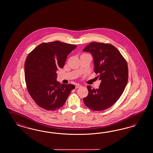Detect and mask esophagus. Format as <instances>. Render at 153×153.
<instances>
[{
  "instance_id": "1",
  "label": "esophagus",
  "mask_w": 153,
  "mask_h": 153,
  "mask_svg": "<svg viewBox=\"0 0 153 153\" xmlns=\"http://www.w3.org/2000/svg\"><path fill=\"white\" fill-rule=\"evenodd\" d=\"M81 86H82L81 85H80V84H76V85H75V89H78V88H80Z\"/></svg>"
}]
</instances>
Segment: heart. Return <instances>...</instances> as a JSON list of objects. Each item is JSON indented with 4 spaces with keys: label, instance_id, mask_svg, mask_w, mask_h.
<instances>
[{
    "label": "heart",
    "instance_id": "b5f03b06",
    "mask_svg": "<svg viewBox=\"0 0 153 153\" xmlns=\"http://www.w3.org/2000/svg\"><path fill=\"white\" fill-rule=\"evenodd\" d=\"M84 54H82V55H84Z\"/></svg>",
    "mask_w": 153,
    "mask_h": 153
}]
</instances>
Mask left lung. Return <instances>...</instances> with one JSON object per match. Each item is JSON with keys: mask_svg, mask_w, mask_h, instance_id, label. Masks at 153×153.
I'll return each mask as SVG.
<instances>
[{"mask_svg": "<svg viewBox=\"0 0 153 153\" xmlns=\"http://www.w3.org/2000/svg\"><path fill=\"white\" fill-rule=\"evenodd\" d=\"M83 51L89 52L94 60V71L101 80L98 89L88 85V95L83 100L95 111L107 109L121 97L128 80V68L126 59L111 44L91 42Z\"/></svg>", "mask_w": 153, "mask_h": 153, "instance_id": "left-lung-1", "label": "left lung"}]
</instances>
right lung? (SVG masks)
Returning a JSON list of instances; mask_svg holds the SVG:
<instances>
[{"label": "right lung", "instance_id": "add662e5", "mask_svg": "<svg viewBox=\"0 0 153 153\" xmlns=\"http://www.w3.org/2000/svg\"><path fill=\"white\" fill-rule=\"evenodd\" d=\"M76 45L55 41L40 44L31 51L24 64L29 94L35 103L47 110L62 107L74 89L73 84H60L56 71L62 68L67 56Z\"/></svg>", "mask_w": 153, "mask_h": 153}]
</instances>
